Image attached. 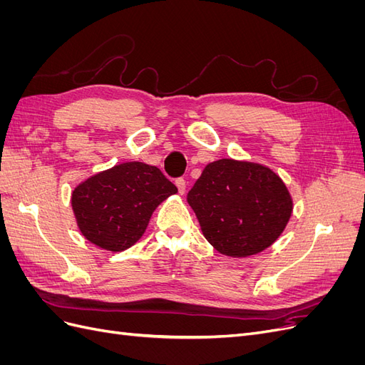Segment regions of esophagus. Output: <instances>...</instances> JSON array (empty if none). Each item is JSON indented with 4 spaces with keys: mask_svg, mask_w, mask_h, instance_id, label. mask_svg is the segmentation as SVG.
Masks as SVG:
<instances>
[{
    "mask_svg": "<svg viewBox=\"0 0 365 365\" xmlns=\"http://www.w3.org/2000/svg\"><path fill=\"white\" fill-rule=\"evenodd\" d=\"M175 184H176V187H178V192L181 193V195H184V192H185V180L184 178H178L175 181Z\"/></svg>",
    "mask_w": 365,
    "mask_h": 365,
    "instance_id": "esophagus-1",
    "label": "esophagus"
}]
</instances>
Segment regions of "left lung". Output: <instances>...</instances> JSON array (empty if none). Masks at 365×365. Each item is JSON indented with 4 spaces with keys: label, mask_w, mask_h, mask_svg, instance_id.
I'll use <instances>...</instances> for the list:
<instances>
[{
    "label": "left lung",
    "mask_w": 365,
    "mask_h": 365,
    "mask_svg": "<svg viewBox=\"0 0 365 365\" xmlns=\"http://www.w3.org/2000/svg\"><path fill=\"white\" fill-rule=\"evenodd\" d=\"M187 202L220 254L248 257L271 247L292 215V197L267 165L222 158L205 165Z\"/></svg>",
    "instance_id": "1"
}]
</instances>
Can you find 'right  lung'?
Segmentation results:
<instances>
[{"mask_svg": "<svg viewBox=\"0 0 365 365\" xmlns=\"http://www.w3.org/2000/svg\"><path fill=\"white\" fill-rule=\"evenodd\" d=\"M176 192L155 165L129 161L81 182L71 193V207L85 239L118 252L135 244L155 208Z\"/></svg>", "mask_w": 365, "mask_h": 365, "instance_id": "add662e5", "label": "right lung"}]
</instances>
